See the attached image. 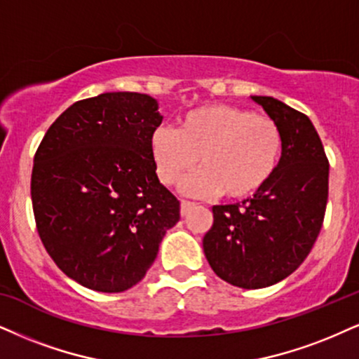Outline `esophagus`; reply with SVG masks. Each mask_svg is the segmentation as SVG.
I'll list each match as a JSON object with an SVG mask.
<instances>
[{"instance_id":"1","label":"esophagus","mask_w":359,"mask_h":359,"mask_svg":"<svg viewBox=\"0 0 359 359\" xmlns=\"http://www.w3.org/2000/svg\"><path fill=\"white\" fill-rule=\"evenodd\" d=\"M194 206V203L191 201H187V200H181V215H188L189 210Z\"/></svg>"}]
</instances>
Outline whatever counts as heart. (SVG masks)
Here are the masks:
<instances>
[{
    "mask_svg": "<svg viewBox=\"0 0 359 359\" xmlns=\"http://www.w3.org/2000/svg\"><path fill=\"white\" fill-rule=\"evenodd\" d=\"M153 165L166 187L180 183L196 166L201 171L184 181L188 194L219 193L243 200L261 191L280 166L283 135L264 114L228 104L194 108L180 119L178 130L158 126L149 138Z\"/></svg>",
    "mask_w": 359,
    "mask_h": 359,
    "instance_id": "1",
    "label": "heart"
}]
</instances>
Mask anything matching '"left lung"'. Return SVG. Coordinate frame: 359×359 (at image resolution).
I'll use <instances>...</instances> for the list:
<instances>
[{
  "instance_id": "obj_1",
  "label": "left lung",
  "mask_w": 359,
  "mask_h": 359,
  "mask_svg": "<svg viewBox=\"0 0 359 359\" xmlns=\"http://www.w3.org/2000/svg\"><path fill=\"white\" fill-rule=\"evenodd\" d=\"M251 100L280 126V166L253 198L213 206L203 250L221 280L258 290L290 276L311 251L325 219L330 163L306 114L271 96Z\"/></svg>"
}]
</instances>
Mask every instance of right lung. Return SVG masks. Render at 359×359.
<instances>
[{
	"instance_id": "obj_1",
	"label": "right lung",
	"mask_w": 359,
	"mask_h": 359,
	"mask_svg": "<svg viewBox=\"0 0 359 359\" xmlns=\"http://www.w3.org/2000/svg\"><path fill=\"white\" fill-rule=\"evenodd\" d=\"M161 121L151 96L103 93L61 113L34 154L38 234L57 268L81 286L130 290L180 221V201L159 183L149 151Z\"/></svg>"
}]
</instances>
